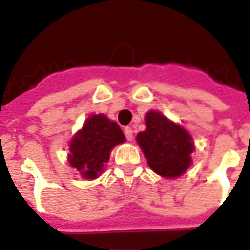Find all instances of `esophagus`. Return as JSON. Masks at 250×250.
Wrapping results in <instances>:
<instances>
[{
	"instance_id": "esophagus-1",
	"label": "esophagus",
	"mask_w": 250,
	"mask_h": 250,
	"mask_svg": "<svg viewBox=\"0 0 250 250\" xmlns=\"http://www.w3.org/2000/svg\"><path fill=\"white\" fill-rule=\"evenodd\" d=\"M124 133H125V136H126L127 138V141H132L133 140V130H132V127H125L124 129Z\"/></svg>"
}]
</instances>
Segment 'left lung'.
Here are the masks:
<instances>
[{"label": "left lung", "mask_w": 250, "mask_h": 250, "mask_svg": "<svg viewBox=\"0 0 250 250\" xmlns=\"http://www.w3.org/2000/svg\"><path fill=\"white\" fill-rule=\"evenodd\" d=\"M144 132L136 137L147 165L165 178H177L192 165L194 143L190 133L157 110L145 114Z\"/></svg>", "instance_id": "left-lung-1"}]
</instances>
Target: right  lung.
<instances>
[{"label": "right lung", "mask_w": 250, "mask_h": 250, "mask_svg": "<svg viewBox=\"0 0 250 250\" xmlns=\"http://www.w3.org/2000/svg\"><path fill=\"white\" fill-rule=\"evenodd\" d=\"M123 143L125 136L116 121L103 113L92 114L70 140L67 163L83 178L94 180L104 172L113 147Z\"/></svg>", "instance_id": "right-lung-1"}]
</instances>
